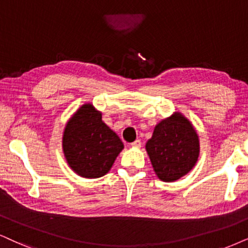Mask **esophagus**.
I'll list each match as a JSON object with an SVG mask.
<instances>
[{"label":"esophagus","mask_w":248,"mask_h":248,"mask_svg":"<svg viewBox=\"0 0 248 248\" xmlns=\"http://www.w3.org/2000/svg\"><path fill=\"white\" fill-rule=\"evenodd\" d=\"M140 144H142V142H140V140H135V142L131 143L130 145L133 146V147H140Z\"/></svg>","instance_id":"34e87169"}]
</instances>
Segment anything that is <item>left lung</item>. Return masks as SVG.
Wrapping results in <instances>:
<instances>
[{
  "mask_svg": "<svg viewBox=\"0 0 248 248\" xmlns=\"http://www.w3.org/2000/svg\"><path fill=\"white\" fill-rule=\"evenodd\" d=\"M146 151L158 177L174 182L189 173L198 160V135L187 119L175 113L156 124Z\"/></svg>",
  "mask_w": 248,
  "mask_h": 248,
  "instance_id": "obj_1",
  "label": "left lung"
}]
</instances>
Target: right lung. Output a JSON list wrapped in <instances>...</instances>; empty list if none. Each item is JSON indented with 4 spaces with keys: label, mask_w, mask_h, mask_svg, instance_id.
<instances>
[{
    "label": "right lung",
    "mask_w": 248,
    "mask_h": 248,
    "mask_svg": "<svg viewBox=\"0 0 248 248\" xmlns=\"http://www.w3.org/2000/svg\"><path fill=\"white\" fill-rule=\"evenodd\" d=\"M124 144L102 121L101 112L86 104L68 121L62 150L70 167L80 176L97 178L105 175Z\"/></svg>",
    "instance_id": "add662e5"
}]
</instances>
